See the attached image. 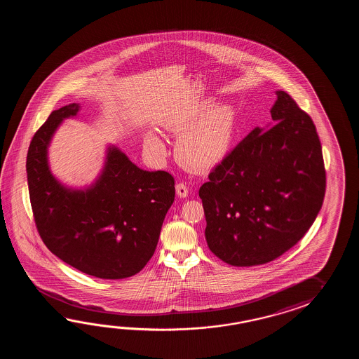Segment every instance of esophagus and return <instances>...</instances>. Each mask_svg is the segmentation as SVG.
<instances>
[{
	"instance_id": "esophagus-1",
	"label": "esophagus",
	"mask_w": 359,
	"mask_h": 359,
	"mask_svg": "<svg viewBox=\"0 0 359 359\" xmlns=\"http://www.w3.org/2000/svg\"><path fill=\"white\" fill-rule=\"evenodd\" d=\"M177 195L180 198H186L189 195V187L186 186V183L178 182L176 184Z\"/></svg>"
}]
</instances>
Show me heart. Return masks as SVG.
Masks as SVG:
<instances>
[{
    "instance_id": "heart-1",
    "label": "heart",
    "mask_w": 359,
    "mask_h": 359,
    "mask_svg": "<svg viewBox=\"0 0 359 359\" xmlns=\"http://www.w3.org/2000/svg\"><path fill=\"white\" fill-rule=\"evenodd\" d=\"M210 107V101H203L169 123V130L181 133L177 138V156L192 168H210L219 163L232 140L233 109L229 104ZM145 149L155 156L164 154V145L155 135L146 136Z\"/></svg>"
}]
</instances>
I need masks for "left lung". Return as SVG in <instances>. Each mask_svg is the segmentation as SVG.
<instances>
[{"label":"left lung","instance_id":"8db88e82","mask_svg":"<svg viewBox=\"0 0 359 359\" xmlns=\"http://www.w3.org/2000/svg\"><path fill=\"white\" fill-rule=\"evenodd\" d=\"M276 95L275 126L254 128L198 190L208 246L236 267L287 252L311 229L325 198L326 170L312 118L289 93Z\"/></svg>","mask_w":359,"mask_h":359}]
</instances>
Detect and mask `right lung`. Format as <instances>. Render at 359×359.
Returning <instances> with one entry per match:
<instances>
[{
	"label": "right lung",
	"mask_w": 359,
	"mask_h": 359,
	"mask_svg": "<svg viewBox=\"0 0 359 359\" xmlns=\"http://www.w3.org/2000/svg\"><path fill=\"white\" fill-rule=\"evenodd\" d=\"M79 104L54 110L32 138L27 177L32 210L48 250L86 275L121 280L136 275L153 257L161 224L175 201L168 172L138 168L118 147L107 149L97 181L86 190L62 186L50 172L47 147Z\"/></svg>",
	"instance_id": "1"
}]
</instances>
